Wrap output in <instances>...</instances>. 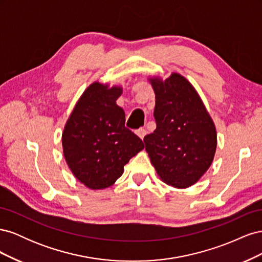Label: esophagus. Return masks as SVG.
<instances>
[{
  "instance_id": "1",
  "label": "esophagus",
  "mask_w": 262,
  "mask_h": 262,
  "mask_svg": "<svg viewBox=\"0 0 262 262\" xmlns=\"http://www.w3.org/2000/svg\"><path fill=\"white\" fill-rule=\"evenodd\" d=\"M136 133L138 134V136H139L142 140H143V139H144V137L146 136V130H145L144 128H140L139 130H137V131H136Z\"/></svg>"
}]
</instances>
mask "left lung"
<instances>
[{"label":"left lung","instance_id":"left-lung-1","mask_svg":"<svg viewBox=\"0 0 262 262\" xmlns=\"http://www.w3.org/2000/svg\"><path fill=\"white\" fill-rule=\"evenodd\" d=\"M155 93L156 129L144 137L145 149L160 178L185 189L211 166L216 150L212 118L187 78L178 73L163 81L149 77Z\"/></svg>","mask_w":262,"mask_h":262}]
</instances>
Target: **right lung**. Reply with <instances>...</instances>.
Instances as JSON below:
<instances>
[{
	"instance_id": "obj_1",
	"label": "right lung",
	"mask_w": 262,
	"mask_h": 262,
	"mask_svg": "<svg viewBox=\"0 0 262 262\" xmlns=\"http://www.w3.org/2000/svg\"><path fill=\"white\" fill-rule=\"evenodd\" d=\"M122 87L94 82L77 100L62 133L63 154L75 178L93 190L113 186L130 158L144 148L124 126L116 104Z\"/></svg>"
}]
</instances>
